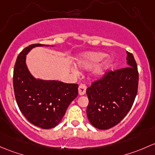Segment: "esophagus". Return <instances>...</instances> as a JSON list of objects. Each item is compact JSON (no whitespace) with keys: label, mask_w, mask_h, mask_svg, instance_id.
Segmentation results:
<instances>
[{"label":"esophagus","mask_w":155,"mask_h":155,"mask_svg":"<svg viewBox=\"0 0 155 155\" xmlns=\"http://www.w3.org/2000/svg\"><path fill=\"white\" fill-rule=\"evenodd\" d=\"M86 90H87V87L85 85H80L78 87V93L80 95H84L86 93Z\"/></svg>","instance_id":"1"}]
</instances>
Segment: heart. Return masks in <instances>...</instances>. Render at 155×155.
<instances>
[{"mask_svg":"<svg viewBox=\"0 0 155 155\" xmlns=\"http://www.w3.org/2000/svg\"><path fill=\"white\" fill-rule=\"evenodd\" d=\"M105 56L106 54L102 52H87L80 56L76 64L82 69L87 70L93 68L92 71V76L98 78L104 74L107 69L112 64V60L110 59H107L98 64ZM73 71H76L75 68H74Z\"/></svg>","mask_w":155,"mask_h":155,"instance_id":"b5f03b06","label":"heart"}]
</instances>
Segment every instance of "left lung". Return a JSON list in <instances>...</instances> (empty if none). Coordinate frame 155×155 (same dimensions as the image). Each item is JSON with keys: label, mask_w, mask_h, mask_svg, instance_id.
I'll return each instance as SVG.
<instances>
[{"label": "left lung", "mask_w": 155, "mask_h": 155, "mask_svg": "<svg viewBox=\"0 0 155 155\" xmlns=\"http://www.w3.org/2000/svg\"><path fill=\"white\" fill-rule=\"evenodd\" d=\"M126 60V68L108 71L87 89V115L96 128L107 130L119 124L133 105L139 74L133 54L127 51Z\"/></svg>", "instance_id": "left-lung-1"}]
</instances>
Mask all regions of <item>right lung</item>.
I'll return each mask as SVG.
<instances>
[{"label": "right lung", "mask_w": 155, "mask_h": 155, "mask_svg": "<svg viewBox=\"0 0 155 155\" xmlns=\"http://www.w3.org/2000/svg\"><path fill=\"white\" fill-rule=\"evenodd\" d=\"M49 46L33 44L17 57L13 71L15 99L21 112L33 125L43 129L57 126L71 102L78 96V85L33 77L26 64V56L33 48ZM53 46V45H51Z\"/></svg>", "instance_id": "1"}]
</instances>
